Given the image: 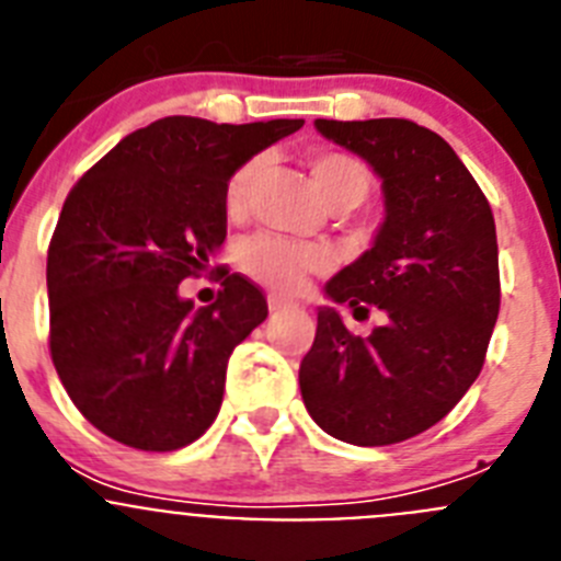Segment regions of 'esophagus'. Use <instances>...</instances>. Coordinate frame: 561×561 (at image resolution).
<instances>
[{
    "instance_id": "34e87169",
    "label": "esophagus",
    "mask_w": 561,
    "mask_h": 561,
    "mask_svg": "<svg viewBox=\"0 0 561 561\" xmlns=\"http://www.w3.org/2000/svg\"><path fill=\"white\" fill-rule=\"evenodd\" d=\"M289 309H295V304H289L286 297L270 295V311H272V314H277V311H289Z\"/></svg>"
}]
</instances>
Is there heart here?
<instances>
[{
    "mask_svg": "<svg viewBox=\"0 0 561 561\" xmlns=\"http://www.w3.org/2000/svg\"><path fill=\"white\" fill-rule=\"evenodd\" d=\"M264 171V157H250L236 171L225 185V210L238 216L244 210L250 191L255 180ZM311 182L317 193L323 196L329 207H351L359 205L370 191V173L356 157L342 151H320L309 160ZM238 264L244 266L247 275L261 280L264 286L277 291H295L304 286L306 275L325 264V255L320 247L304 244V241H289V238L272 236V232H257L247 238L238 250Z\"/></svg>",
    "mask_w": 561,
    "mask_h": 561,
    "instance_id": "b5f03b06",
    "label": "heart"
}]
</instances>
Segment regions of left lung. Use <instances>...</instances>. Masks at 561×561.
<instances>
[{
    "label": "left lung",
    "mask_w": 561,
    "mask_h": 561,
    "mask_svg": "<svg viewBox=\"0 0 561 561\" xmlns=\"http://www.w3.org/2000/svg\"><path fill=\"white\" fill-rule=\"evenodd\" d=\"M325 140L359 153L385 193L374 247L325 284L354 314L385 323L370 336L340 311H317L300 362L311 419L356 447H388L438 424L483 368L500 311L492 207L444 137L413 121H314Z\"/></svg>",
    "instance_id": "8db88e82"
}]
</instances>
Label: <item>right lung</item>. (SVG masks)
Here are the masks:
<instances>
[{"mask_svg":"<svg viewBox=\"0 0 561 561\" xmlns=\"http://www.w3.org/2000/svg\"><path fill=\"white\" fill-rule=\"evenodd\" d=\"M304 121L162 117L123 137L69 191L47 250L49 354L83 419L142 453H173L219 415L227 359L266 320L264 291L221 272L193 309L185 277L225 244V185Z\"/></svg>","mask_w":561,"mask_h":561,"instance_id":"1","label":"right lung"}]
</instances>
